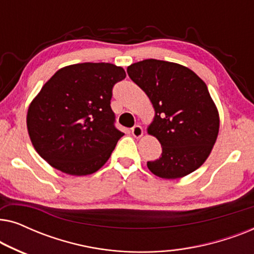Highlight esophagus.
Here are the masks:
<instances>
[{
    "mask_svg": "<svg viewBox=\"0 0 254 254\" xmlns=\"http://www.w3.org/2000/svg\"><path fill=\"white\" fill-rule=\"evenodd\" d=\"M131 135H133L134 137H141L142 135H143V129H142L141 126L136 125V126L131 128Z\"/></svg>",
    "mask_w": 254,
    "mask_h": 254,
    "instance_id": "obj_1",
    "label": "esophagus"
}]
</instances>
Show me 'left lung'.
Listing matches in <instances>:
<instances>
[{
	"label": "left lung",
	"instance_id": "8db88e82",
	"mask_svg": "<svg viewBox=\"0 0 254 254\" xmlns=\"http://www.w3.org/2000/svg\"><path fill=\"white\" fill-rule=\"evenodd\" d=\"M127 72L156 112L148 131L161 143L162 155L147 162L148 169L165 179L195 171L209 156L220 127L206 83L184 65L156 59L130 64Z\"/></svg>",
	"mask_w": 254,
	"mask_h": 254
}]
</instances>
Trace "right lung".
I'll use <instances>...</instances> for the list:
<instances>
[{"label":"right lung","instance_id":"add662e5","mask_svg":"<svg viewBox=\"0 0 254 254\" xmlns=\"http://www.w3.org/2000/svg\"><path fill=\"white\" fill-rule=\"evenodd\" d=\"M126 77L116 64H77L58 70L27 111L33 147L53 168L71 176L96 172L124 133L111 109L113 86Z\"/></svg>","mask_w":254,"mask_h":254}]
</instances>
